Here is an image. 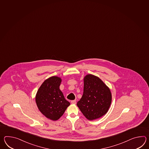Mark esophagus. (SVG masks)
<instances>
[{
	"instance_id": "34e87169",
	"label": "esophagus",
	"mask_w": 149,
	"mask_h": 149,
	"mask_svg": "<svg viewBox=\"0 0 149 149\" xmlns=\"http://www.w3.org/2000/svg\"><path fill=\"white\" fill-rule=\"evenodd\" d=\"M76 100H72L71 101V103L72 104H76Z\"/></svg>"
}]
</instances>
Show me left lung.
Masks as SVG:
<instances>
[{
  "mask_svg": "<svg viewBox=\"0 0 149 149\" xmlns=\"http://www.w3.org/2000/svg\"><path fill=\"white\" fill-rule=\"evenodd\" d=\"M112 101L109 88L99 77L88 74L84 78L83 94L77 103L86 119H98L107 112Z\"/></svg>",
  "mask_w": 149,
  "mask_h": 149,
  "instance_id": "1",
  "label": "left lung"
}]
</instances>
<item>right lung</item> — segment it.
Listing matches in <instances>:
<instances>
[{
    "label": "right lung",
    "instance_id": "1",
    "mask_svg": "<svg viewBox=\"0 0 149 149\" xmlns=\"http://www.w3.org/2000/svg\"><path fill=\"white\" fill-rule=\"evenodd\" d=\"M61 79L52 76L40 86L36 96L37 106L47 118L56 121L63 116L70 103L60 90Z\"/></svg>",
    "mask_w": 149,
    "mask_h": 149
}]
</instances>
